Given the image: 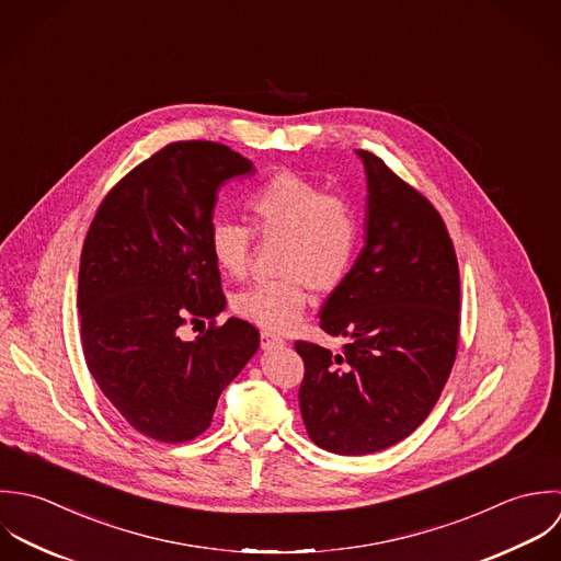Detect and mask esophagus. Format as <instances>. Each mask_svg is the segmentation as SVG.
Returning a JSON list of instances; mask_svg holds the SVG:
<instances>
[{"mask_svg":"<svg viewBox=\"0 0 561 561\" xmlns=\"http://www.w3.org/2000/svg\"><path fill=\"white\" fill-rule=\"evenodd\" d=\"M260 344L264 351H273V348H279V346H286V340L282 336H275L271 332H262L260 334Z\"/></svg>","mask_w":561,"mask_h":561,"instance_id":"34e87169","label":"esophagus"}]
</instances>
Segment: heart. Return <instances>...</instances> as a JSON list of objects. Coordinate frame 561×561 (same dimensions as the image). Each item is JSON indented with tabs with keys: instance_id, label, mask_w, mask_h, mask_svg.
<instances>
[{
	"instance_id": "heart-1",
	"label": "heart",
	"mask_w": 561,
	"mask_h": 561,
	"mask_svg": "<svg viewBox=\"0 0 561 561\" xmlns=\"http://www.w3.org/2000/svg\"><path fill=\"white\" fill-rule=\"evenodd\" d=\"M244 208L251 227L213 225L210 255L224 275L242 279L253 236L279 244L275 268L282 277L236 293L231 308L264 330L288 332L301 321L312 290L332 295L346 282L359 244L357 213L346 197L325 193L293 171L271 175L247 197Z\"/></svg>"
}]
</instances>
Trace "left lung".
Instances as JSON below:
<instances>
[{
    "label": "left lung",
    "instance_id": "8db88e82",
    "mask_svg": "<svg viewBox=\"0 0 561 561\" xmlns=\"http://www.w3.org/2000/svg\"><path fill=\"white\" fill-rule=\"evenodd\" d=\"M368 182L366 242L321 310L340 353L297 340L299 408L310 440L366 455L408 438L434 410L459 342V268L432 202L379 156L357 149Z\"/></svg>",
    "mask_w": 561,
    "mask_h": 561
}]
</instances>
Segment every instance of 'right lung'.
Masks as SVG:
<instances>
[{"label": "right lung", "mask_w": 561, "mask_h": 561, "mask_svg": "<svg viewBox=\"0 0 561 561\" xmlns=\"http://www.w3.org/2000/svg\"><path fill=\"white\" fill-rule=\"evenodd\" d=\"M251 160L213 140H178L134 167L87 231L80 336L87 366L138 434L180 445L202 436L225 386L257 351V330L224 312L210 255L217 191ZM209 321L191 343L179 330Z\"/></svg>", "instance_id": "add662e5"}]
</instances>
